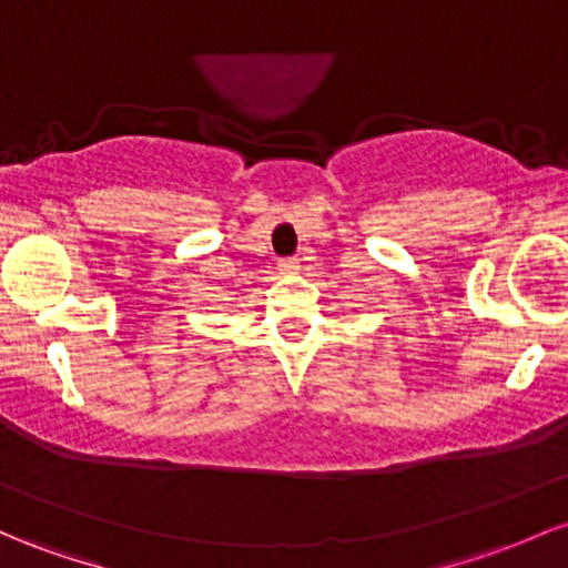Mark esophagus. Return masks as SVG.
<instances>
[{"label": "esophagus", "instance_id": "obj_1", "mask_svg": "<svg viewBox=\"0 0 568 568\" xmlns=\"http://www.w3.org/2000/svg\"><path fill=\"white\" fill-rule=\"evenodd\" d=\"M280 270H283V272H298L302 266H298L296 258H288V261H280Z\"/></svg>", "mask_w": 568, "mask_h": 568}]
</instances>
